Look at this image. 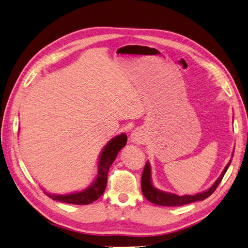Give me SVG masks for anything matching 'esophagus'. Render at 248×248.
I'll list each match as a JSON object with an SVG mask.
<instances>
[{
    "label": "esophagus",
    "instance_id": "1",
    "mask_svg": "<svg viewBox=\"0 0 248 248\" xmlns=\"http://www.w3.org/2000/svg\"><path fill=\"white\" fill-rule=\"evenodd\" d=\"M131 140H132V142L137 143V144L142 143L143 142V135L141 134V132L138 130L133 131V133L131 134Z\"/></svg>",
    "mask_w": 248,
    "mask_h": 248
}]
</instances>
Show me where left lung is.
I'll return each instance as SVG.
<instances>
[{
  "label": "left lung",
  "mask_w": 248,
  "mask_h": 248,
  "mask_svg": "<svg viewBox=\"0 0 248 248\" xmlns=\"http://www.w3.org/2000/svg\"><path fill=\"white\" fill-rule=\"evenodd\" d=\"M230 164H231V161L227 163V166L223 170V172H222L221 176L217 179V181H216L207 190H205V192L196 194V195L178 196L175 194L162 192V190L157 189L153 185H152L151 166L149 162H147V164L144 166L142 176H141L142 194L150 202L154 203V204H156V205H161V206H181L185 204H188V203H192V202L202 201V200L206 199L207 197L211 196L215 192L216 188L218 187L222 178H223L224 174L226 173L228 167H230Z\"/></svg>",
  "instance_id": "left-lung-1"
}]
</instances>
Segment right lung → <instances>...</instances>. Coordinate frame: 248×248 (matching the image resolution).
Listing matches in <instances>:
<instances>
[{
  "label": "right lung",
  "mask_w": 248,
  "mask_h": 248,
  "mask_svg": "<svg viewBox=\"0 0 248 248\" xmlns=\"http://www.w3.org/2000/svg\"><path fill=\"white\" fill-rule=\"evenodd\" d=\"M126 144V135L120 134L109 141L105 149L103 150L99 157L98 163V174L96 179L88 188L84 189L82 192L69 194V195H54L48 194L45 192L50 198L68 203V204H76V205H85L97 200L99 197L104 194L107 186L108 179V170H109L111 164L115 160L118 152L122 150Z\"/></svg>",
  "instance_id": "add662e5"
}]
</instances>
